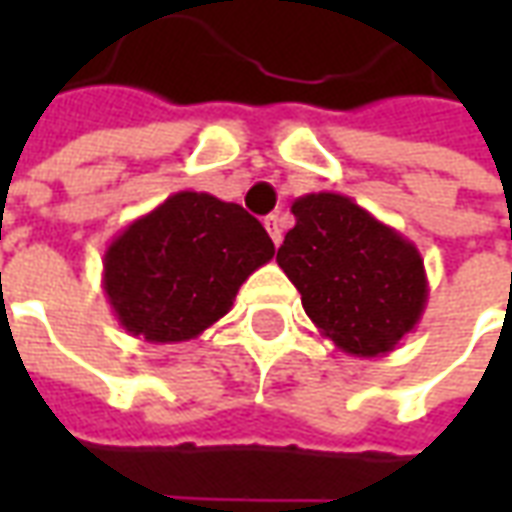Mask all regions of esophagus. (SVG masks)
Returning a JSON list of instances; mask_svg holds the SVG:
<instances>
[{
    "instance_id": "esophagus-1",
    "label": "esophagus",
    "mask_w": 512,
    "mask_h": 512,
    "mask_svg": "<svg viewBox=\"0 0 512 512\" xmlns=\"http://www.w3.org/2000/svg\"><path fill=\"white\" fill-rule=\"evenodd\" d=\"M263 227L268 230V235H271V241H274V244H277V246L282 244V224H279L277 213L266 216V219H263Z\"/></svg>"
}]
</instances>
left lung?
<instances>
[{"label": "left lung", "mask_w": 512, "mask_h": 512, "mask_svg": "<svg viewBox=\"0 0 512 512\" xmlns=\"http://www.w3.org/2000/svg\"><path fill=\"white\" fill-rule=\"evenodd\" d=\"M290 211L296 224L277 263L318 332L348 356L395 351L428 304L417 246L337 191L304 194Z\"/></svg>", "instance_id": "obj_1"}]
</instances>
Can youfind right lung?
Here are the masks:
<instances>
[{
  "instance_id": "obj_1",
  "label": "right lung",
  "mask_w": 512,
  "mask_h": 512,
  "mask_svg": "<svg viewBox=\"0 0 512 512\" xmlns=\"http://www.w3.org/2000/svg\"><path fill=\"white\" fill-rule=\"evenodd\" d=\"M271 257L263 224L241 205L178 191L106 246L104 293L131 337L186 343L230 312L238 288Z\"/></svg>"
}]
</instances>
